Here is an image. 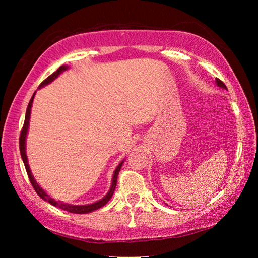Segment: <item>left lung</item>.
<instances>
[{"instance_id":"obj_1","label":"left lung","mask_w":258,"mask_h":258,"mask_svg":"<svg viewBox=\"0 0 258 258\" xmlns=\"http://www.w3.org/2000/svg\"><path fill=\"white\" fill-rule=\"evenodd\" d=\"M216 83H217V85H218V86H220V87H223V89H225V90H228V89H226V86H225V84H224V83H223V82H222L221 80H218V78H217V80H216Z\"/></svg>"}]
</instances>
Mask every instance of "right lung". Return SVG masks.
I'll use <instances>...</instances> for the list:
<instances>
[{
	"label": "right lung",
	"mask_w": 258,
	"mask_h": 258,
	"mask_svg": "<svg viewBox=\"0 0 258 258\" xmlns=\"http://www.w3.org/2000/svg\"><path fill=\"white\" fill-rule=\"evenodd\" d=\"M68 67L67 66H61L59 67L58 69H56V72H54L53 74H51V75L45 78L44 81H43L41 83V85L38 87H42L44 86L46 84H49L50 82H52L54 80V78L58 77V75L60 73H62L66 71ZM34 95L35 93L33 94L32 99H30V101L28 103V107H27V110H26V116H25V121H24V126L23 128H21V132H20V137H19V149H20V154H21V158H23V161L25 164V168H26V172H27V175H28V178L30 183H32V185L34 187V190L36 191V194L40 196V197L45 200V202L50 203L51 205H53V206L58 207L60 209H63V211H67V212H71V213H75V214H86V213H90V212H93L95 211V209H98L100 207H102L106 205L109 199H110L112 197L113 195V191H115V187H116V184H117V177H118V174H119V171L121 168V165H123V161L117 166L116 171L115 173H113V177H112V183H111V187L110 190H109V192L107 194V196L104 198H102L101 200H99V202L94 203V204H91V205H84V206H74V205H67V204H63L61 202H56V200H54L53 198H51L49 195H46L44 191H43L40 185L37 184L36 181L34 180V177L32 175V172H30L29 169V166H28V163H27V156H26V151H25V141H26V135H27V131H28V125H29V117H30V108H32V103H33V100H34Z\"/></svg>",
	"instance_id": "right-lung-1"
}]
</instances>
